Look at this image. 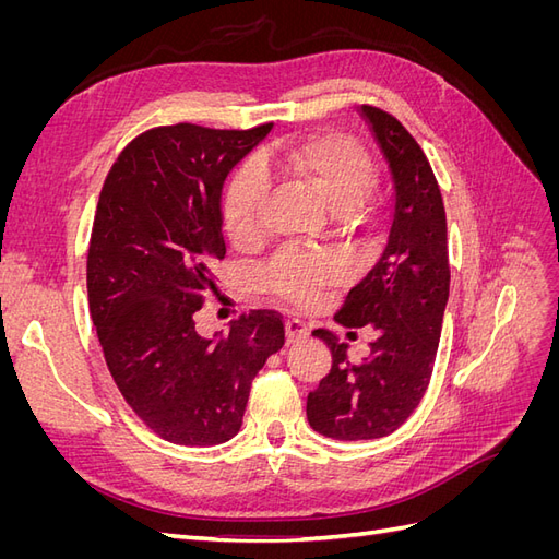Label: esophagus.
<instances>
[{"label":"esophagus","mask_w":559,"mask_h":559,"mask_svg":"<svg viewBox=\"0 0 559 559\" xmlns=\"http://www.w3.org/2000/svg\"><path fill=\"white\" fill-rule=\"evenodd\" d=\"M284 331H286V343H289V345L300 343V341H306V337L310 335L308 326L302 324V321H298V319H289V321H286V324H284Z\"/></svg>","instance_id":"obj_1"}]
</instances>
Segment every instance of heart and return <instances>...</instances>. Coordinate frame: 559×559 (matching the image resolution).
Returning <instances> with one entry per match:
<instances>
[{"label": "heart", "instance_id": "obj_1", "mask_svg": "<svg viewBox=\"0 0 559 559\" xmlns=\"http://www.w3.org/2000/svg\"><path fill=\"white\" fill-rule=\"evenodd\" d=\"M263 175L310 186L326 198L335 214H349L373 189L376 165L357 140L341 132H319L265 146L257 156V165H242L230 177L222 198L224 230L235 247H251L261 235L267 195ZM261 280L270 294L286 302H308L341 280V273L324 257L282 251L265 265Z\"/></svg>", "mask_w": 559, "mask_h": 559}]
</instances>
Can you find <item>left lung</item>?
Wrapping results in <instances>:
<instances>
[{
	"mask_svg": "<svg viewBox=\"0 0 559 559\" xmlns=\"http://www.w3.org/2000/svg\"><path fill=\"white\" fill-rule=\"evenodd\" d=\"M394 181L386 245L352 286L335 321L378 331L370 354L349 364L331 331L312 335L331 349V373L308 394V421L335 441H373L396 431L425 396L450 294L448 224L441 189L413 134L392 114L361 105Z\"/></svg>",
	"mask_w": 559,
	"mask_h": 559,
	"instance_id": "left-lung-1",
	"label": "left lung"
}]
</instances>
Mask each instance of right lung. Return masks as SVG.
Instances as JSON below:
<instances>
[{"instance_id": "1", "label": "right lung", "mask_w": 559, "mask_h": 559, "mask_svg": "<svg viewBox=\"0 0 559 559\" xmlns=\"http://www.w3.org/2000/svg\"><path fill=\"white\" fill-rule=\"evenodd\" d=\"M273 123L142 132L99 193L88 247V302L109 373L144 425L177 445L240 431L251 380L284 345L273 310H251L226 337H202L195 312L226 257L222 191Z\"/></svg>"}]
</instances>
